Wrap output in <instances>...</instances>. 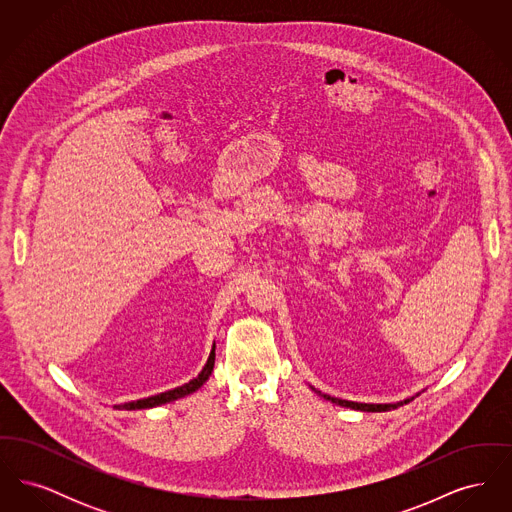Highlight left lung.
Segmentation results:
<instances>
[{"instance_id":"1","label":"left lung","mask_w":512,"mask_h":512,"mask_svg":"<svg viewBox=\"0 0 512 512\" xmlns=\"http://www.w3.org/2000/svg\"><path fill=\"white\" fill-rule=\"evenodd\" d=\"M311 390L315 391L320 397H324L326 401H330V403H336V405H340V407H347V409H353V411H365V413H386V411L397 409V407H401V405H407L409 401H413L414 399V397H409V399H403V401H397V403H357V401H347V399L326 395V393H322V391L315 390L313 386H311ZM416 395H418V393H416Z\"/></svg>"}]
</instances>
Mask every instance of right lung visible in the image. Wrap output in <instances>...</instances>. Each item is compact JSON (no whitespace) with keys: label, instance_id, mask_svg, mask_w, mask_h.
Instances as JSON below:
<instances>
[{"label":"right lung","instance_id":"obj_1","mask_svg":"<svg viewBox=\"0 0 512 512\" xmlns=\"http://www.w3.org/2000/svg\"><path fill=\"white\" fill-rule=\"evenodd\" d=\"M213 366H215V345H213V349H211V353H209V359H207V363L203 366V370L195 376L194 380H190L188 384L178 386V388H174V390L163 391V393L151 395V397H146V399H138V401H130V403L115 405V409H121V411L122 409H124V411L151 409V407H159V405H165V403L176 401V399H180V397H186V395H190V393H194V391L199 390V388L209 380V376H211V372H213Z\"/></svg>","mask_w":512,"mask_h":512}]
</instances>
